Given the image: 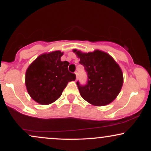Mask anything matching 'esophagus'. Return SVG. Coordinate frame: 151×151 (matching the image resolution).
I'll use <instances>...</instances> for the list:
<instances>
[{"instance_id":"esophagus-1","label":"esophagus","mask_w":151,"mask_h":151,"mask_svg":"<svg viewBox=\"0 0 151 151\" xmlns=\"http://www.w3.org/2000/svg\"><path fill=\"white\" fill-rule=\"evenodd\" d=\"M74 74H76V80H77V78H78V74H77V72H76L75 73H74Z\"/></svg>"}]
</instances>
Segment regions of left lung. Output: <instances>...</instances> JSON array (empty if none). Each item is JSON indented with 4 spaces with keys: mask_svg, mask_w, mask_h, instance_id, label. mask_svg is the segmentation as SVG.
Listing matches in <instances>:
<instances>
[{
    "mask_svg": "<svg viewBox=\"0 0 151 151\" xmlns=\"http://www.w3.org/2000/svg\"><path fill=\"white\" fill-rule=\"evenodd\" d=\"M87 73V84H77L81 97L96 106L109 104L120 93L124 82L122 70L108 53L94 50L88 53L73 50Z\"/></svg>",
    "mask_w": 151,
    "mask_h": 151,
    "instance_id": "8db88e82",
    "label": "left lung"
}]
</instances>
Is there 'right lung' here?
Listing matches in <instances>:
<instances>
[{
	"mask_svg": "<svg viewBox=\"0 0 151 151\" xmlns=\"http://www.w3.org/2000/svg\"><path fill=\"white\" fill-rule=\"evenodd\" d=\"M63 52L54 51L40 55L29 65L25 73V86L30 97L37 103L47 105L61 96L75 74L68 70L69 62H62Z\"/></svg>",
	"mask_w": 151,
	"mask_h": 151,
	"instance_id": "obj_1",
	"label": "right lung"
}]
</instances>
